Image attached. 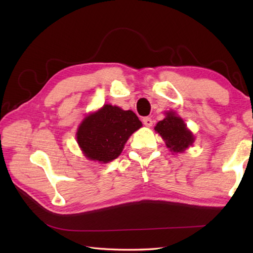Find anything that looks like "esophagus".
<instances>
[{"instance_id":"34e87169","label":"esophagus","mask_w":253,"mask_h":253,"mask_svg":"<svg viewBox=\"0 0 253 253\" xmlns=\"http://www.w3.org/2000/svg\"><path fill=\"white\" fill-rule=\"evenodd\" d=\"M142 123H143L144 126L151 127L152 124H153V121H152L151 117H143V118H142Z\"/></svg>"}]
</instances>
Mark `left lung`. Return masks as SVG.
<instances>
[{
	"label": "left lung",
	"mask_w": 253,
	"mask_h": 253,
	"mask_svg": "<svg viewBox=\"0 0 253 253\" xmlns=\"http://www.w3.org/2000/svg\"><path fill=\"white\" fill-rule=\"evenodd\" d=\"M154 130L163 138L166 147L173 153H182L195 141L193 133L188 129L182 118L173 111L166 113L165 118L157 124Z\"/></svg>",
	"instance_id": "left-lung-1"
}]
</instances>
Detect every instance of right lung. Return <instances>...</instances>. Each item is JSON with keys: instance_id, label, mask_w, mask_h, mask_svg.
<instances>
[{"instance_id": "obj_1", "label": "right lung", "mask_w": 253, "mask_h": 253, "mask_svg": "<svg viewBox=\"0 0 253 253\" xmlns=\"http://www.w3.org/2000/svg\"><path fill=\"white\" fill-rule=\"evenodd\" d=\"M141 126L132 111L104 104L84 117L76 133L77 142L87 159L109 163L120 157L128 138Z\"/></svg>"}]
</instances>
